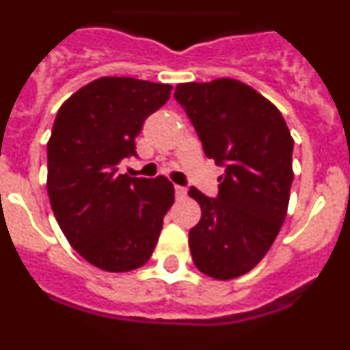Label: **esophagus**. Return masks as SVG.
I'll return each mask as SVG.
<instances>
[{
  "label": "esophagus",
  "mask_w": 350,
  "mask_h": 350,
  "mask_svg": "<svg viewBox=\"0 0 350 350\" xmlns=\"http://www.w3.org/2000/svg\"><path fill=\"white\" fill-rule=\"evenodd\" d=\"M174 192H176V198L178 199H183L185 196H187V189H185V187H180V185H176Z\"/></svg>",
  "instance_id": "34e87169"
}]
</instances>
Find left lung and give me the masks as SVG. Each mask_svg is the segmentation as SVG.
Returning a JSON list of instances; mask_svg holds the SVG:
<instances>
[{
	"instance_id": "left-lung-1",
	"label": "left lung",
	"mask_w": 350,
	"mask_h": 350,
	"mask_svg": "<svg viewBox=\"0 0 350 350\" xmlns=\"http://www.w3.org/2000/svg\"><path fill=\"white\" fill-rule=\"evenodd\" d=\"M185 108L204 154L224 167L219 196H189L201 220L189 233L192 260L213 280H233L263 260L286 217L293 181V139L281 111L260 92L231 78L180 83Z\"/></svg>"
}]
</instances>
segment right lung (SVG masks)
Segmentation results:
<instances>
[{"label": "right lung", "mask_w": 350, "mask_h": 350, "mask_svg": "<svg viewBox=\"0 0 350 350\" xmlns=\"http://www.w3.org/2000/svg\"><path fill=\"white\" fill-rule=\"evenodd\" d=\"M172 87L105 76L60 107L48 142V193L60 230L80 256L107 272H130L151 258L174 202L165 176L120 174L144 120Z\"/></svg>", "instance_id": "obj_1"}]
</instances>
